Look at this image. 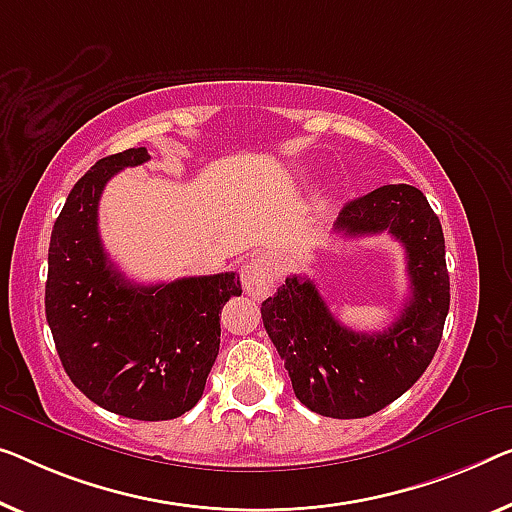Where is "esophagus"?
I'll list each match as a JSON object with an SVG mask.
<instances>
[{
    "mask_svg": "<svg viewBox=\"0 0 512 512\" xmlns=\"http://www.w3.org/2000/svg\"><path fill=\"white\" fill-rule=\"evenodd\" d=\"M241 282L243 289L253 296V299H266L276 287V273L269 259L255 257L241 269Z\"/></svg>",
    "mask_w": 512,
    "mask_h": 512,
    "instance_id": "1",
    "label": "esophagus"
}]
</instances>
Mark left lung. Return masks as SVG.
I'll return each mask as SVG.
<instances>
[{"label":"left lung","instance_id":"8db88e82","mask_svg":"<svg viewBox=\"0 0 512 512\" xmlns=\"http://www.w3.org/2000/svg\"><path fill=\"white\" fill-rule=\"evenodd\" d=\"M335 232H388L407 253L411 296L379 333H356L331 315L310 278L292 276L262 303L269 333L305 407L331 418L377 414L416 384L437 352L451 305L444 232L414 186H381L340 211Z\"/></svg>","mask_w":512,"mask_h":512}]
</instances>
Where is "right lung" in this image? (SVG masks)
<instances>
[{"mask_svg": "<svg viewBox=\"0 0 512 512\" xmlns=\"http://www.w3.org/2000/svg\"><path fill=\"white\" fill-rule=\"evenodd\" d=\"M149 160L144 147L101 158L75 183L48 250L45 317L66 375L98 407L135 421L193 409L220 349V310L241 296L234 271L135 285L110 262L98 200L114 174Z\"/></svg>", "mask_w": 512, "mask_h": 512, "instance_id": "1", "label": "right lung"}]
</instances>
